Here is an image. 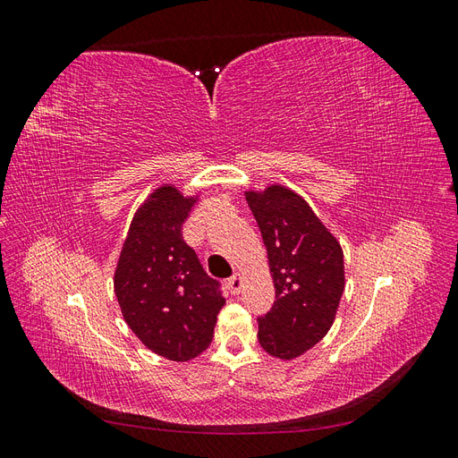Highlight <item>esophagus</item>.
<instances>
[{
  "instance_id": "34e87169",
  "label": "esophagus",
  "mask_w": 458,
  "mask_h": 458,
  "mask_svg": "<svg viewBox=\"0 0 458 458\" xmlns=\"http://www.w3.org/2000/svg\"><path fill=\"white\" fill-rule=\"evenodd\" d=\"M227 286L231 290V294H239L241 288H242V276H241V273H234L233 276H229Z\"/></svg>"
}]
</instances>
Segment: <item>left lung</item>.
<instances>
[{
    "label": "left lung",
    "mask_w": 458,
    "mask_h": 458,
    "mask_svg": "<svg viewBox=\"0 0 458 458\" xmlns=\"http://www.w3.org/2000/svg\"><path fill=\"white\" fill-rule=\"evenodd\" d=\"M246 200L275 283L273 308L258 317V342L273 357L294 359L321 342L335 321L344 293L342 248L290 189L250 191Z\"/></svg>",
    "instance_id": "left-lung-1"
}]
</instances>
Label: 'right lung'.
<instances>
[{"mask_svg":"<svg viewBox=\"0 0 458 458\" xmlns=\"http://www.w3.org/2000/svg\"><path fill=\"white\" fill-rule=\"evenodd\" d=\"M192 206L195 199H185L175 187L152 192L133 216L114 273L126 323L148 350L170 361L200 355L225 306L219 281L183 241Z\"/></svg>","mask_w":458,"mask_h":458,"instance_id":"obj_1","label":"right lung"}]
</instances>
